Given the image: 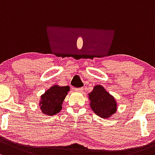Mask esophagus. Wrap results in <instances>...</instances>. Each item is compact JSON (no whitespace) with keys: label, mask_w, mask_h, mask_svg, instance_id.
<instances>
[{"label":"esophagus","mask_w":155,"mask_h":155,"mask_svg":"<svg viewBox=\"0 0 155 155\" xmlns=\"http://www.w3.org/2000/svg\"><path fill=\"white\" fill-rule=\"evenodd\" d=\"M75 91H77V92H82L83 91L82 87H77V88H75Z\"/></svg>","instance_id":"1"}]
</instances>
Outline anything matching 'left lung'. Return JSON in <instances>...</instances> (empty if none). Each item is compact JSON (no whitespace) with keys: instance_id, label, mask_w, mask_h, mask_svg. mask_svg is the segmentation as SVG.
Segmentation results:
<instances>
[{"instance_id":"left-lung-1","label":"left lung","mask_w":155,"mask_h":155,"mask_svg":"<svg viewBox=\"0 0 155 155\" xmlns=\"http://www.w3.org/2000/svg\"><path fill=\"white\" fill-rule=\"evenodd\" d=\"M89 99L93 111L102 118H108L116 112V101L102 86H95L89 94Z\"/></svg>"}]
</instances>
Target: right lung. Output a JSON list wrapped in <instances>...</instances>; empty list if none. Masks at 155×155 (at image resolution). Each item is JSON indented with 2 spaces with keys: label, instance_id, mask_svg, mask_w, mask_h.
I'll return each instance as SVG.
<instances>
[{
  "label": "right lung",
  "instance_id": "add662e5",
  "mask_svg": "<svg viewBox=\"0 0 155 155\" xmlns=\"http://www.w3.org/2000/svg\"><path fill=\"white\" fill-rule=\"evenodd\" d=\"M69 91V86H52L41 97L40 106L42 113L49 116L59 113L62 108L63 101Z\"/></svg>",
  "mask_w": 155,
  "mask_h": 155
}]
</instances>
